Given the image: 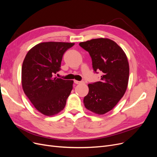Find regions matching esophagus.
I'll list each match as a JSON object with an SVG mask.
<instances>
[{"mask_svg": "<svg viewBox=\"0 0 157 157\" xmlns=\"http://www.w3.org/2000/svg\"><path fill=\"white\" fill-rule=\"evenodd\" d=\"M74 83L76 84H80V83H82L83 81H77V80H74Z\"/></svg>", "mask_w": 157, "mask_h": 157, "instance_id": "34e87169", "label": "esophagus"}]
</instances>
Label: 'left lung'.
I'll return each mask as SVG.
<instances>
[{"mask_svg":"<svg viewBox=\"0 0 157 157\" xmlns=\"http://www.w3.org/2000/svg\"><path fill=\"white\" fill-rule=\"evenodd\" d=\"M79 45L89 53L94 72L102 73L100 81L88 85L85 106L96 114H105L118 103L127 89L129 68L126 55L108 38L92 39Z\"/></svg>","mask_w":157,"mask_h":157,"instance_id":"8db88e82","label":"left lung"}]
</instances>
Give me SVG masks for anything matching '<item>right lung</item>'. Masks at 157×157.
Wrapping results in <instances>:
<instances>
[{"mask_svg":"<svg viewBox=\"0 0 157 157\" xmlns=\"http://www.w3.org/2000/svg\"><path fill=\"white\" fill-rule=\"evenodd\" d=\"M74 43L49 42L31 48L22 67V85L36 110L47 116L63 110L72 90V80L54 77L60 71L63 55Z\"/></svg>","mask_w":157,"mask_h":157,"instance_id":"add662e5","label":"right lung"}]
</instances>
